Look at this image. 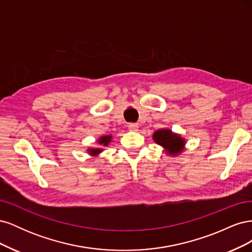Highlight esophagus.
I'll return each instance as SVG.
<instances>
[{
  "label": "esophagus",
  "instance_id": "1",
  "mask_svg": "<svg viewBox=\"0 0 252 252\" xmlns=\"http://www.w3.org/2000/svg\"><path fill=\"white\" fill-rule=\"evenodd\" d=\"M138 128H139V126L134 123H130L128 125V129L130 131H138Z\"/></svg>",
  "mask_w": 252,
  "mask_h": 252
}]
</instances>
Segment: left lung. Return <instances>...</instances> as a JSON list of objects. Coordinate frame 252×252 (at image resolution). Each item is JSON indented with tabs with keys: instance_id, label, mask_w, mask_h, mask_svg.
I'll use <instances>...</instances> for the list:
<instances>
[{
	"instance_id": "obj_1",
	"label": "left lung",
	"mask_w": 252,
	"mask_h": 252,
	"mask_svg": "<svg viewBox=\"0 0 252 252\" xmlns=\"http://www.w3.org/2000/svg\"><path fill=\"white\" fill-rule=\"evenodd\" d=\"M154 140L158 145H161L168 155L175 156L184 148L185 140L181 135L173 133L170 129H159L154 133Z\"/></svg>"
}]
</instances>
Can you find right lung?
Instances as JSON below:
<instances>
[{
	"label": "right lung",
	"instance_id": "add662e5",
	"mask_svg": "<svg viewBox=\"0 0 252 252\" xmlns=\"http://www.w3.org/2000/svg\"><path fill=\"white\" fill-rule=\"evenodd\" d=\"M110 141H111V135H104V136H101V138L97 140L98 144L104 145V146H107ZM100 152H102V149H100V148H94V149L90 148V149H88V154H90L91 156H96V155L100 154Z\"/></svg>",
	"mask_w": 252,
	"mask_h": 252
}]
</instances>
